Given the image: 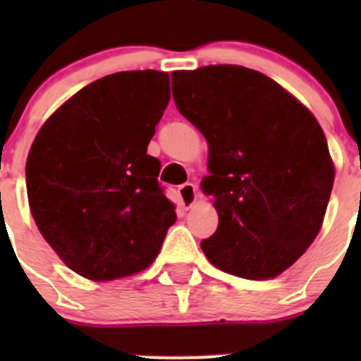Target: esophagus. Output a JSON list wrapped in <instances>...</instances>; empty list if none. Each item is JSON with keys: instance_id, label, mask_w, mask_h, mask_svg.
Listing matches in <instances>:
<instances>
[{"instance_id": "1", "label": "esophagus", "mask_w": 361, "mask_h": 361, "mask_svg": "<svg viewBox=\"0 0 361 361\" xmlns=\"http://www.w3.org/2000/svg\"><path fill=\"white\" fill-rule=\"evenodd\" d=\"M178 197H180V202H183L184 208H191L197 200V186L191 183L178 186Z\"/></svg>"}]
</instances>
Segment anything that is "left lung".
Masks as SVG:
<instances>
[{"mask_svg":"<svg viewBox=\"0 0 361 361\" xmlns=\"http://www.w3.org/2000/svg\"><path fill=\"white\" fill-rule=\"evenodd\" d=\"M171 90L209 146L200 184L219 228L200 242L204 255L229 275L275 279L324 222L334 183L324 130L279 82L245 66L177 70Z\"/></svg>","mask_w":361,"mask_h":361,"instance_id":"obj_1","label":"left lung"}]
</instances>
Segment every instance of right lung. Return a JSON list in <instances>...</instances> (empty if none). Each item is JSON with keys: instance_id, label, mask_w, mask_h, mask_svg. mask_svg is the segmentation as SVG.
<instances>
[{"instance_id": "1", "label": "right lung", "mask_w": 361, "mask_h": 361, "mask_svg": "<svg viewBox=\"0 0 361 361\" xmlns=\"http://www.w3.org/2000/svg\"><path fill=\"white\" fill-rule=\"evenodd\" d=\"M170 101V75L117 72L90 82L41 126L27 159L28 204L63 262L95 282L155 260L175 206L146 153Z\"/></svg>"}]
</instances>
